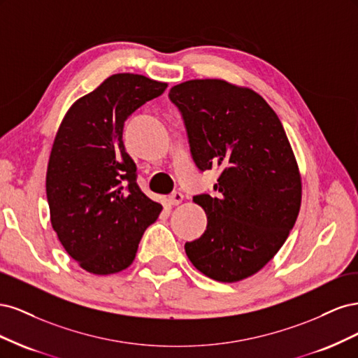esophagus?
Returning <instances> with one entry per match:
<instances>
[{
	"label": "esophagus",
	"mask_w": 358,
	"mask_h": 358,
	"mask_svg": "<svg viewBox=\"0 0 358 358\" xmlns=\"http://www.w3.org/2000/svg\"><path fill=\"white\" fill-rule=\"evenodd\" d=\"M182 200H183V196H182V192H179V191H175L171 194V196L169 197V204L170 206H178V204H180L182 203Z\"/></svg>",
	"instance_id": "34e87169"
}]
</instances>
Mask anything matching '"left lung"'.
<instances>
[{"instance_id":"left-lung-1","label":"left lung","mask_w":358,"mask_h":358,"mask_svg":"<svg viewBox=\"0 0 358 358\" xmlns=\"http://www.w3.org/2000/svg\"><path fill=\"white\" fill-rule=\"evenodd\" d=\"M191 155L204 171H221L216 196L192 200L208 216L189 262L208 278L237 282L262 270L287 241L301 203V178L278 115L255 91L221 79L173 86Z\"/></svg>"}]
</instances>
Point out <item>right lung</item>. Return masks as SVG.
<instances>
[{
	"instance_id": "1",
	"label": "right lung",
	"mask_w": 358,
	"mask_h": 358,
	"mask_svg": "<svg viewBox=\"0 0 358 358\" xmlns=\"http://www.w3.org/2000/svg\"><path fill=\"white\" fill-rule=\"evenodd\" d=\"M166 88L142 74H113L74 101L58 128L46 173L50 222L86 272L127 268L162 210L137 185L122 131L127 117Z\"/></svg>"
}]
</instances>
